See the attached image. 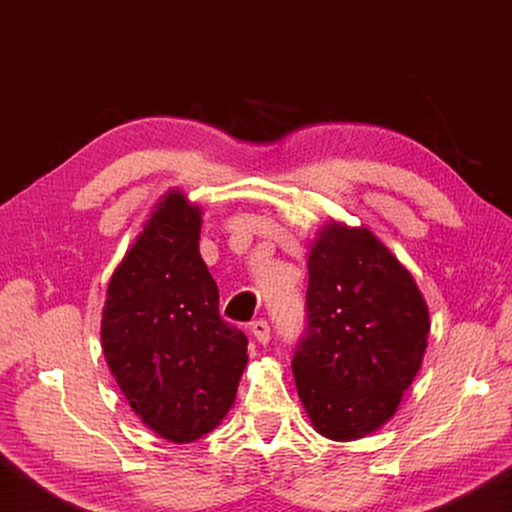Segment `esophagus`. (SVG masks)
I'll use <instances>...</instances> for the list:
<instances>
[{
	"label": "esophagus",
	"instance_id": "esophagus-1",
	"mask_svg": "<svg viewBox=\"0 0 512 512\" xmlns=\"http://www.w3.org/2000/svg\"><path fill=\"white\" fill-rule=\"evenodd\" d=\"M250 334L255 336V341L257 343H262V345H266L268 341H271V325L266 323V320H255L253 325H250Z\"/></svg>",
	"mask_w": 512,
	"mask_h": 512
}]
</instances>
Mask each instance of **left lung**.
<instances>
[{
	"label": "left lung",
	"instance_id": "obj_1",
	"mask_svg": "<svg viewBox=\"0 0 512 512\" xmlns=\"http://www.w3.org/2000/svg\"><path fill=\"white\" fill-rule=\"evenodd\" d=\"M307 329L291 368L314 429L363 438L391 420L422 366L429 309L368 228L329 221L307 257Z\"/></svg>",
	"mask_w": 512,
	"mask_h": 512
}]
</instances>
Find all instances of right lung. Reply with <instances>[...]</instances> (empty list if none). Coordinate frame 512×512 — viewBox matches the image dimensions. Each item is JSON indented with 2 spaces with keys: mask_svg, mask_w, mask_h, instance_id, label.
Instances as JSON below:
<instances>
[{
  "mask_svg": "<svg viewBox=\"0 0 512 512\" xmlns=\"http://www.w3.org/2000/svg\"><path fill=\"white\" fill-rule=\"evenodd\" d=\"M201 207L171 189L110 277L101 348L146 427L194 443L235 404L246 334L219 314V289L198 250Z\"/></svg>",
  "mask_w": 512,
  "mask_h": 512,
  "instance_id": "add662e5",
  "label": "right lung"
}]
</instances>
